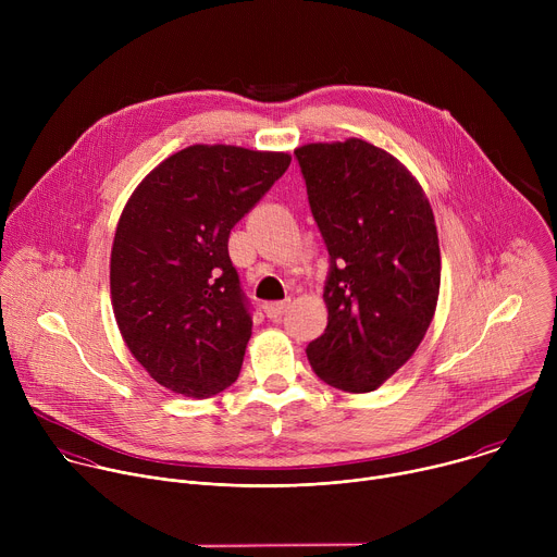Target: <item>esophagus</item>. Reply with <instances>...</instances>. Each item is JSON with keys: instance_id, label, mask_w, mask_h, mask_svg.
I'll list each match as a JSON object with an SVG mask.
<instances>
[{"instance_id": "esophagus-1", "label": "esophagus", "mask_w": 557, "mask_h": 557, "mask_svg": "<svg viewBox=\"0 0 557 557\" xmlns=\"http://www.w3.org/2000/svg\"><path fill=\"white\" fill-rule=\"evenodd\" d=\"M262 308H264L267 317H271V320H277V317H282V314L290 308V299H284V301H267Z\"/></svg>"}]
</instances>
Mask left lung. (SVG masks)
I'll return each instance as SVG.
<instances>
[{
  "instance_id": "8db88e82",
  "label": "left lung",
  "mask_w": 557,
  "mask_h": 557,
  "mask_svg": "<svg viewBox=\"0 0 557 557\" xmlns=\"http://www.w3.org/2000/svg\"><path fill=\"white\" fill-rule=\"evenodd\" d=\"M295 156L331 256L329 326L306 355L329 385L372 392L432 324L441 288L434 213L410 170L372 143H308Z\"/></svg>"
}]
</instances>
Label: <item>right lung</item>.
<instances>
[{"instance_id":"add662e5","label":"right lung","mask_w":557,"mask_h":557,"mask_svg":"<svg viewBox=\"0 0 557 557\" xmlns=\"http://www.w3.org/2000/svg\"><path fill=\"white\" fill-rule=\"evenodd\" d=\"M288 165L286 151L189 145L129 196L110 293L123 342L156 383L209 399L240 374L253 322L228 233Z\"/></svg>"}]
</instances>
